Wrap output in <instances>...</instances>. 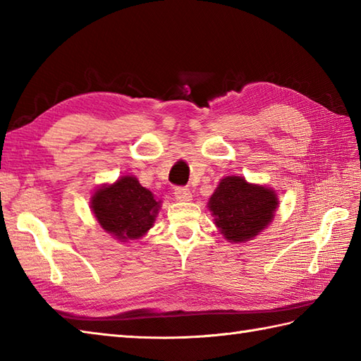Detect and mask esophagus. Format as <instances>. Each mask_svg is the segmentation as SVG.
<instances>
[{"label":"esophagus","instance_id":"esophagus-1","mask_svg":"<svg viewBox=\"0 0 361 361\" xmlns=\"http://www.w3.org/2000/svg\"><path fill=\"white\" fill-rule=\"evenodd\" d=\"M175 198L178 202H190L192 200V192L188 188H175Z\"/></svg>","mask_w":361,"mask_h":361}]
</instances>
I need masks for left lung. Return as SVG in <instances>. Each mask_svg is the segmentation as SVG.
<instances>
[{
    "label": "left lung",
    "instance_id": "left-lung-1",
    "mask_svg": "<svg viewBox=\"0 0 361 361\" xmlns=\"http://www.w3.org/2000/svg\"><path fill=\"white\" fill-rule=\"evenodd\" d=\"M278 197L271 189L250 185L242 176H226L209 198L220 233L231 242H247L270 224Z\"/></svg>",
    "mask_w": 361,
    "mask_h": 361
}]
</instances>
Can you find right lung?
Listing matches in <instances>:
<instances>
[{
	"instance_id": "obj_1",
	"label": "right lung",
	"mask_w": 361,
	"mask_h": 361,
	"mask_svg": "<svg viewBox=\"0 0 361 361\" xmlns=\"http://www.w3.org/2000/svg\"><path fill=\"white\" fill-rule=\"evenodd\" d=\"M91 209L106 233L119 240L140 239L149 231L159 209V202L142 188L135 176H122L114 185L97 189Z\"/></svg>"
}]
</instances>
